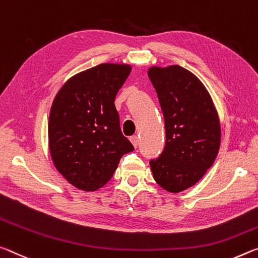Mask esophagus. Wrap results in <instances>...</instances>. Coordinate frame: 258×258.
<instances>
[{
	"mask_svg": "<svg viewBox=\"0 0 258 258\" xmlns=\"http://www.w3.org/2000/svg\"><path fill=\"white\" fill-rule=\"evenodd\" d=\"M130 142H132V144L134 145V147H137L139 144V139L138 136H133L130 137Z\"/></svg>",
	"mask_w": 258,
	"mask_h": 258,
	"instance_id": "esophagus-1",
	"label": "esophagus"
}]
</instances>
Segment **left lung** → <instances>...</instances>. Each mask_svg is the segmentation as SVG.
Instances as JSON below:
<instances>
[{
  "mask_svg": "<svg viewBox=\"0 0 258 258\" xmlns=\"http://www.w3.org/2000/svg\"><path fill=\"white\" fill-rule=\"evenodd\" d=\"M166 126V146L150 162L157 183L170 193L192 187L213 166L221 146V122L205 84L178 65L152 66Z\"/></svg>",
  "mask_w": 258,
  "mask_h": 258,
  "instance_id": "1",
  "label": "left lung"
}]
</instances>
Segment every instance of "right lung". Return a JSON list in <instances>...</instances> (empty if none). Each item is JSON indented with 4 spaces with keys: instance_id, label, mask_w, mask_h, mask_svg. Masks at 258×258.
<instances>
[{
    "instance_id": "add662e5",
    "label": "right lung",
    "mask_w": 258,
    "mask_h": 258,
    "mask_svg": "<svg viewBox=\"0 0 258 258\" xmlns=\"http://www.w3.org/2000/svg\"><path fill=\"white\" fill-rule=\"evenodd\" d=\"M132 72L128 64L105 62L62 84L50 109V157L59 174L82 191L111 179L122 155L134 146L121 133L115 96Z\"/></svg>"
}]
</instances>
